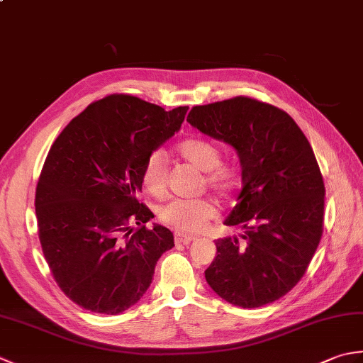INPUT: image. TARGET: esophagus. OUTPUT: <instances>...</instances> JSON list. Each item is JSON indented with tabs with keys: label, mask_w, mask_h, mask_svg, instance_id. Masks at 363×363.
Wrapping results in <instances>:
<instances>
[{
	"label": "esophagus",
	"mask_w": 363,
	"mask_h": 363,
	"mask_svg": "<svg viewBox=\"0 0 363 363\" xmlns=\"http://www.w3.org/2000/svg\"><path fill=\"white\" fill-rule=\"evenodd\" d=\"M194 240H195L194 235H186V234H181V233L174 234L176 245H189L190 242H194Z\"/></svg>",
	"instance_id": "1"
}]
</instances>
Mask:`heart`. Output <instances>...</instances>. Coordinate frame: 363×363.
Here are the masks:
<instances>
[{"label": "heart", "mask_w": 363, "mask_h": 363, "mask_svg": "<svg viewBox=\"0 0 363 363\" xmlns=\"http://www.w3.org/2000/svg\"><path fill=\"white\" fill-rule=\"evenodd\" d=\"M181 156L206 173L207 187L220 196H229L238 184L234 167L221 164V150L217 143L206 138H189L177 146ZM145 189L154 196H162L167 189V167L162 151L151 152L142 169ZM215 217V207L209 199H172L159 211V218L165 225L182 233H198L207 221Z\"/></svg>", "instance_id": "1"}]
</instances>
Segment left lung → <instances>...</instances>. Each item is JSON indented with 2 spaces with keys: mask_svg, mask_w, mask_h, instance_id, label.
<instances>
[{
  "mask_svg": "<svg viewBox=\"0 0 363 363\" xmlns=\"http://www.w3.org/2000/svg\"><path fill=\"white\" fill-rule=\"evenodd\" d=\"M187 121L233 146L242 167L225 220L242 233L215 240L206 281L243 309L273 303L301 281L321 240L325 184L312 146L289 113L248 96L195 106Z\"/></svg>",
  "mask_w": 363,
  "mask_h": 363,
  "instance_id": "left-lung-1",
  "label": "left lung"
}]
</instances>
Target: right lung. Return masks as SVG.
<instances>
[{
  "label": "right lung",
  "instance_id": "add662e5",
  "mask_svg": "<svg viewBox=\"0 0 363 363\" xmlns=\"http://www.w3.org/2000/svg\"><path fill=\"white\" fill-rule=\"evenodd\" d=\"M187 111L111 95L52 143L35 190L38 238L60 290L86 311L117 315L137 304L174 246L165 226L146 229L154 215L137 196L145 160L181 129Z\"/></svg>",
  "mask_w": 363,
  "mask_h": 363
}]
</instances>
